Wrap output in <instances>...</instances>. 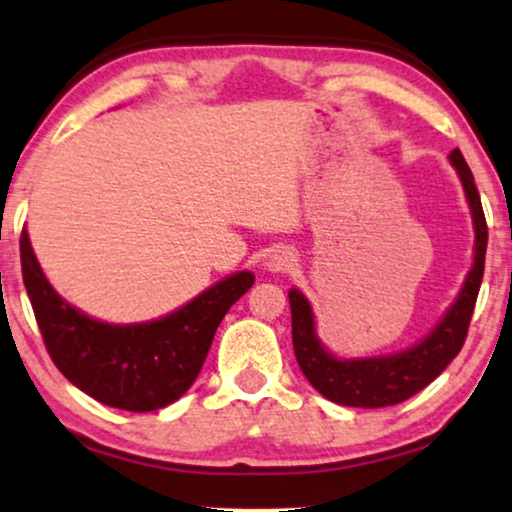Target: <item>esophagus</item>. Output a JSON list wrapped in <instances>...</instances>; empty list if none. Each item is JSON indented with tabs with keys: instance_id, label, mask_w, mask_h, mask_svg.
<instances>
[{
	"instance_id": "34e87169",
	"label": "esophagus",
	"mask_w": 512,
	"mask_h": 512,
	"mask_svg": "<svg viewBox=\"0 0 512 512\" xmlns=\"http://www.w3.org/2000/svg\"><path fill=\"white\" fill-rule=\"evenodd\" d=\"M291 261H294V256H291L289 251L277 249L275 254H270V256H268V268H270V270H275V272L287 270L289 265H291Z\"/></svg>"
}]
</instances>
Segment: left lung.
<instances>
[{"mask_svg": "<svg viewBox=\"0 0 512 512\" xmlns=\"http://www.w3.org/2000/svg\"><path fill=\"white\" fill-rule=\"evenodd\" d=\"M451 164L459 171L466 190L475 225V263L468 272L456 303L447 310L442 322L414 348L388 357H364V360H338L322 348L315 336V317L310 303L298 289L289 291L291 305V338H294L296 362L317 393L345 407H390L400 404L423 390L430 381L447 369V364L461 353L466 343L470 317H473L477 291L484 275L487 254V221L475 188L473 171L463 159L461 150H451Z\"/></svg>", "mask_w": 512, "mask_h": 512, "instance_id": "left-lung-1", "label": "left lung"}]
</instances>
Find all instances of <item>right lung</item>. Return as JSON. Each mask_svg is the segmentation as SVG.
Instances as JSON below:
<instances>
[{"instance_id":"obj_1","label":"right lung","mask_w":512,"mask_h":512,"mask_svg":"<svg viewBox=\"0 0 512 512\" xmlns=\"http://www.w3.org/2000/svg\"><path fill=\"white\" fill-rule=\"evenodd\" d=\"M21 268L58 371L82 393L126 411H155L176 402L195 383L230 305L254 284L251 272H237L162 320L108 324L79 313L53 291L25 230Z\"/></svg>"}]
</instances>
